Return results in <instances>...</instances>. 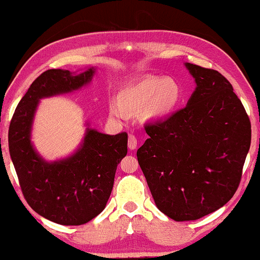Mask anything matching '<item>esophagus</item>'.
I'll use <instances>...</instances> for the list:
<instances>
[{"instance_id": "esophagus-1", "label": "esophagus", "mask_w": 260, "mask_h": 260, "mask_svg": "<svg viewBox=\"0 0 260 260\" xmlns=\"http://www.w3.org/2000/svg\"><path fill=\"white\" fill-rule=\"evenodd\" d=\"M137 145H138V141H137V138L134 137V135H129L128 137V148L131 151H133V149L137 148Z\"/></svg>"}]
</instances>
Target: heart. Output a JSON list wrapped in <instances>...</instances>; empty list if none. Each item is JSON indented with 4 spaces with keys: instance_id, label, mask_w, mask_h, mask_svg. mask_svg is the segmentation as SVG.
Segmentation results:
<instances>
[{
    "instance_id": "obj_1",
    "label": "heart",
    "mask_w": 260,
    "mask_h": 260,
    "mask_svg": "<svg viewBox=\"0 0 260 260\" xmlns=\"http://www.w3.org/2000/svg\"><path fill=\"white\" fill-rule=\"evenodd\" d=\"M182 94V87L177 80L166 76H146L125 87L119 94V102L109 104V113L113 118L125 120L126 111L139 112L146 108V119L160 120L178 108Z\"/></svg>"
}]
</instances>
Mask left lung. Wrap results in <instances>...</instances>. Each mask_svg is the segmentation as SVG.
I'll return each instance as SVG.
<instances>
[{
    "mask_svg": "<svg viewBox=\"0 0 260 260\" xmlns=\"http://www.w3.org/2000/svg\"><path fill=\"white\" fill-rule=\"evenodd\" d=\"M196 89L185 108L146 125L139 165L156 207L175 221L219 210L238 188L251 122L220 73L186 62Z\"/></svg>",
    "mask_w": 260,
    "mask_h": 260,
    "instance_id": "left-lung-1",
    "label": "left lung"
}]
</instances>
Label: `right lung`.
Here are the masks:
<instances>
[{
	"instance_id": "1",
	"label": "right lung",
	"mask_w": 260,
	"mask_h": 260,
	"mask_svg": "<svg viewBox=\"0 0 260 260\" xmlns=\"http://www.w3.org/2000/svg\"><path fill=\"white\" fill-rule=\"evenodd\" d=\"M96 72L49 69L21 99L9 126L12 161L27 203L36 213L60 225H82L100 214L111 196L116 167L127 154V133L108 135L90 128L71 155L48 161L31 141L40 100L69 94L92 82Z\"/></svg>"
}]
</instances>
